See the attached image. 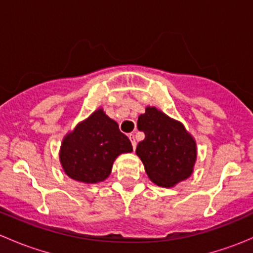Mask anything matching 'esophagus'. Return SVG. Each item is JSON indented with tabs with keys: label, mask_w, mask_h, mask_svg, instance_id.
I'll return each instance as SVG.
<instances>
[{
	"label": "esophagus",
	"mask_w": 253,
	"mask_h": 253,
	"mask_svg": "<svg viewBox=\"0 0 253 253\" xmlns=\"http://www.w3.org/2000/svg\"><path fill=\"white\" fill-rule=\"evenodd\" d=\"M129 139H131V143H132V147H133V149H136V145H137V142H136V137H134L133 133L129 134Z\"/></svg>",
	"instance_id": "1"
}]
</instances>
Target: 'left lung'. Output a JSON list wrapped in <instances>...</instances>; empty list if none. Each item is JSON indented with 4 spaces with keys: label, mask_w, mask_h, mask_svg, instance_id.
<instances>
[{
    "label": "left lung",
    "mask_w": 253,
    "mask_h": 253,
    "mask_svg": "<svg viewBox=\"0 0 253 253\" xmlns=\"http://www.w3.org/2000/svg\"><path fill=\"white\" fill-rule=\"evenodd\" d=\"M138 129L145 138L137 145L148 177L158 186L174 187L190 177L197 158L193 137L183 125L154 106L138 117Z\"/></svg>",
    "instance_id": "left-lung-1"
}]
</instances>
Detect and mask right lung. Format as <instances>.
<instances>
[{"label":"right lung","instance_id":"1","mask_svg":"<svg viewBox=\"0 0 253 253\" xmlns=\"http://www.w3.org/2000/svg\"><path fill=\"white\" fill-rule=\"evenodd\" d=\"M128 137L116 121L98 109L63 138L60 162L66 175L84 183H96L110 175L115 159L131 153Z\"/></svg>","mask_w":253,"mask_h":253}]
</instances>
